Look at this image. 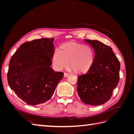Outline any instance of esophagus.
<instances>
[{
  "instance_id": "34e87169",
  "label": "esophagus",
  "mask_w": 134,
  "mask_h": 134,
  "mask_svg": "<svg viewBox=\"0 0 134 134\" xmlns=\"http://www.w3.org/2000/svg\"><path fill=\"white\" fill-rule=\"evenodd\" d=\"M69 75V73H66V72H65V73L64 74V77H67V76H68Z\"/></svg>"
}]
</instances>
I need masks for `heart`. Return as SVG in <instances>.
Returning a JSON list of instances; mask_svg holds the SVG:
<instances>
[{"label":"heart","instance_id":"obj_1","mask_svg":"<svg viewBox=\"0 0 134 134\" xmlns=\"http://www.w3.org/2000/svg\"><path fill=\"white\" fill-rule=\"evenodd\" d=\"M94 60V54L88 46L74 42L62 44L57 48L52 57L54 67L60 70L68 66L76 73H84L90 70Z\"/></svg>","mask_w":134,"mask_h":134}]
</instances>
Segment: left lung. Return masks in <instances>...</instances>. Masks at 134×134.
Here are the masks:
<instances>
[{
    "label": "left lung",
    "mask_w": 134,
    "mask_h": 134,
    "mask_svg": "<svg viewBox=\"0 0 134 134\" xmlns=\"http://www.w3.org/2000/svg\"><path fill=\"white\" fill-rule=\"evenodd\" d=\"M84 41L93 48L95 56L90 70L78 77L77 92L83 103L97 106L111 97L119 82L120 63L111 47L97 40Z\"/></svg>",
    "instance_id": "8db88e82"
}]
</instances>
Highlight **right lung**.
<instances>
[{
	"instance_id": "add662e5",
	"label": "right lung",
	"mask_w": 134,
	"mask_h": 134,
	"mask_svg": "<svg viewBox=\"0 0 134 134\" xmlns=\"http://www.w3.org/2000/svg\"><path fill=\"white\" fill-rule=\"evenodd\" d=\"M54 38H41L22 44L12 56L8 84L20 99L31 106L50 99L64 73L51 68Z\"/></svg>"
}]
</instances>
